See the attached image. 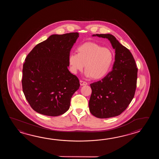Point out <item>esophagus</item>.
I'll return each instance as SVG.
<instances>
[{
  "instance_id": "1",
  "label": "esophagus",
  "mask_w": 159,
  "mask_h": 159,
  "mask_svg": "<svg viewBox=\"0 0 159 159\" xmlns=\"http://www.w3.org/2000/svg\"><path fill=\"white\" fill-rule=\"evenodd\" d=\"M80 84H81V86H84V85H86V84H88V83H87L86 82L82 81V80H80Z\"/></svg>"
}]
</instances>
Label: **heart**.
Here are the masks:
<instances>
[{
    "instance_id": "b5f03b06",
    "label": "heart",
    "mask_w": 159,
    "mask_h": 159,
    "mask_svg": "<svg viewBox=\"0 0 159 159\" xmlns=\"http://www.w3.org/2000/svg\"><path fill=\"white\" fill-rule=\"evenodd\" d=\"M77 53H72L68 58L70 71L76 73L84 69L85 75L93 80H100L108 73L111 67L114 54L108 48H103L94 43H85L77 49Z\"/></svg>"
}]
</instances>
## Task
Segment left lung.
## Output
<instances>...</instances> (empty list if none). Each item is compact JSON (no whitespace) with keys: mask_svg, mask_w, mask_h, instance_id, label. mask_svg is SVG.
Listing matches in <instances>:
<instances>
[{"mask_svg":"<svg viewBox=\"0 0 159 159\" xmlns=\"http://www.w3.org/2000/svg\"><path fill=\"white\" fill-rule=\"evenodd\" d=\"M93 36L108 39L115 49L112 70L101 81L90 84L92 93L89 106L91 114L108 118L121 114L135 95L138 68L129 49L110 34Z\"/></svg>","mask_w":159,"mask_h":159,"instance_id":"obj_1","label":"left lung"}]
</instances>
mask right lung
Wrapping results in <instances>:
<instances>
[{
	"instance_id": "right-lung-1",
	"label": "right lung",
	"mask_w": 159,
	"mask_h": 159,
	"mask_svg": "<svg viewBox=\"0 0 159 159\" xmlns=\"http://www.w3.org/2000/svg\"><path fill=\"white\" fill-rule=\"evenodd\" d=\"M78 32L53 34L36 45L25 59L22 88L30 107L39 114L62 115L70 107L80 88L77 77L68 70V58Z\"/></svg>"
}]
</instances>
